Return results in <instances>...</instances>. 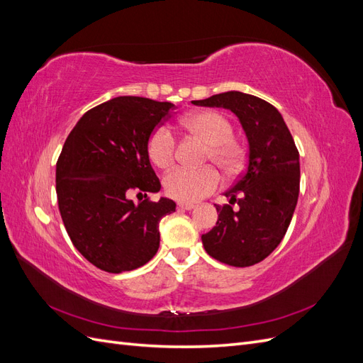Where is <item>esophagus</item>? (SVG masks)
Here are the masks:
<instances>
[{
	"instance_id": "obj_1",
	"label": "esophagus",
	"mask_w": 363,
	"mask_h": 363,
	"mask_svg": "<svg viewBox=\"0 0 363 363\" xmlns=\"http://www.w3.org/2000/svg\"><path fill=\"white\" fill-rule=\"evenodd\" d=\"M177 207L180 208V211H192L195 204H192V203H179Z\"/></svg>"
}]
</instances>
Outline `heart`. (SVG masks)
<instances>
[{
  "label": "heart",
  "mask_w": 363,
  "mask_h": 363,
  "mask_svg": "<svg viewBox=\"0 0 363 363\" xmlns=\"http://www.w3.org/2000/svg\"><path fill=\"white\" fill-rule=\"evenodd\" d=\"M180 127L207 144L204 160L213 162L227 175L236 174L244 163V148L233 138L230 119L216 111L195 112L180 119ZM148 156L157 168H168L175 159L177 139L168 125H159L148 138ZM219 186V174L213 167L200 169L175 168L163 179V188L171 199L194 203L212 194Z\"/></svg>",
  "instance_id": "b5f03b06"
}]
</instances>
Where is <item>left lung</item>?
<instances>
[{
	"instance_id": "left-lung-1",
	"label": "left lung",
	"mask_w": 363,
	"mask_h": 363,
	"mask_svg": "<svg viewBox=\"0 0 363 363\" xmlns=\"http://www.w3.org/2000/svg\"><path fill=\"white\" fill-rule=\"evenodd\" d=\"M194 104L232 111L250 145L245 172L224 194L230 204H215L218 221L201 236L204 250L230 267L256 265L277 248L291 224L300 192L298 150L277 108L259 96L230 91Z\"/></svg>"
}]
</instances>
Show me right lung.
Instances as JSON below:
<instances>
[{"instance_id": "add662e5", "label": "right lung", "mask_w": 363, "mask_h": 363, "mask_svg": "<svg viewBox=\"0 0 363 363\" xmlns=\"http://www.w3.org/2000/svg\"><path fill=\"white\" fill-rule=\"evenodd\" d=\"M171 103L116 96L87 111L72 128L56 167L65 228L92 265L119 274L145 265L159 250L160 219L175 211L151 168L148 138L169 116ZM133 193L145 195L135 205Z\"/></svg>"}]
</instances>
